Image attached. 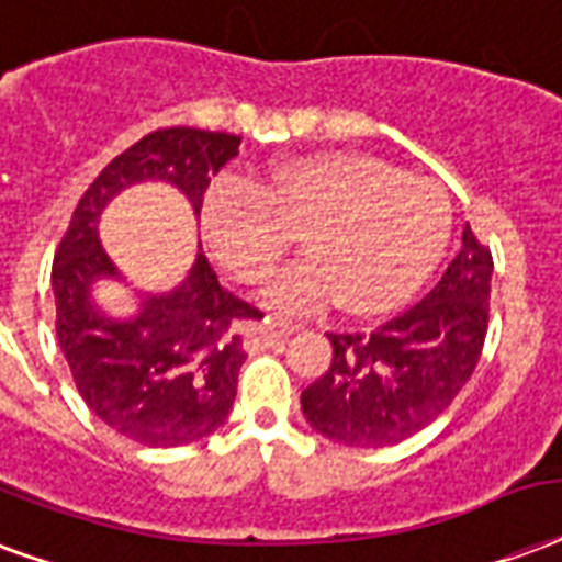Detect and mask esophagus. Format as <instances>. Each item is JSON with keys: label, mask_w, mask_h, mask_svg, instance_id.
<instances>
[{"label": "esophagus", "mask_w": 562, "mask_h": 562, "mask_svg": "<svg viewBox=\"0 0 562 562\" xmlns=\"http://www.w3.org/2000/svg\"><path fill=\"white\" fill-rule=\"evenodd\" d=\"M291 333H297V324H291V321H280V318H265L256 333H252V341L256 345H273V341H280V338H289Z\"/></svg>", "instance_id": "34e87169"}]
</instances>
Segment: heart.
<instances>
[{
    "mask_svg": "<svg viewBox=\"0 0 562 562\" xmlns=\"http://www.w3.org/2000/svg\"><path fill=\"white\" fill-rule=\"evenodd\" d=\"M303 225L310 259L265 289L273 310L341 300L353 315H383L404 306L442 259L451 196L436 179L359 153H315L259 182L224 173L205 188V241L235 280H265Z\"/></svg>",
    "mask_w": 562,
    "mask_h": 562,
    "instance_id": "b5f03b06",
    "label": "heart"
}]
</instances>
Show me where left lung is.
<instances>
[{"label":"left lung","mask_w":562,"mask_h":562,"mask_svg":"<svg viewBox=\"0 0 562 562\" xmlns=\"http://www.w3.org/2000/svg\"><path fill=\"white\" fill-rule=\"evenodd\" d=\"M490 280L492 250L465 224L422 303L374 333H329V368L300 395L306 422L348 448H389L436 422L481 362Z\"/></svg>","instance_id":"1"}]
</instances>
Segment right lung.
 Listing matches in <instances>:
<instances>
[{
  "instance_id": "right-lung-1",
  "label": "right lung",
  "mask_w": 562,
  "mask_h": 562,
  "mask_svg": "<svg viewBox=\"0 0 562 562\" xmlns=\"http://www.w3.org/2000/svg\"><path fill=\"white\" fill-rule=\"evenodd\" d=\"M238 144V135L194 126L149 132L102 167L55 250V333L72 383L102 422L147 448L196 442L226 422L247 359L241 327L262 312L226 291L196 256L177 291L149 297L135 318H105L88 297L93 280L114 277L97 221L111 196L144 179L177 186L200 214L205 188Z\"/></svg>"
}]
</instances>
